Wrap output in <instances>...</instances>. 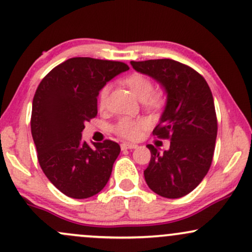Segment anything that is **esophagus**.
<instances>
[{
  "instance_id": "obj_1",
  "label": "esophagus",
  "mask_w": 252,
  "mask_h": 252,
  "mask_svg": "<svg viewBox=\"0 0 252 252\" xmlns=\"http://www.w3.org/2000/svg\"><path fill=\"white\" fill-rule=\"evenodd\" d=\"M136 147H137V145H135V143H129V142H123L121 145L122 151H126V149H134Z\"/></svg>"
}]
</instances>
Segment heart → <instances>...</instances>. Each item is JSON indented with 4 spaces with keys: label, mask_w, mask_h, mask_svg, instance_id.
<instances>
[{
    "label": "heart",
    "mask_w": 252,
    "mask_h": 252,
    "mask_svg": "<svg viewBox=\"0 0 252 252\" xmlns=\"http://www.w3.org/2000/svg\"><path fill=\"white\" fill-rule=\"evenodd\" d=\"M123 82L128 86L131 93L136 96L139 100L146 106L151 109H156L165 101L164 91H153V81L148 76L143 75L141 73H132L130 75L124 77ZM107 96H109V87L104 86L98 93V105L100 109H104L107 103ZM147 126V122L142 118H121L117 123L113 126L112 131L118 136L126 140H136L139 139L141 131Z\"/></svg>",
    "instance_id": "heart-1"
}]
</instances>
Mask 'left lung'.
<instances>
[{"mask_svg": "<svg viewBox=\"0 0 252 252\" xmlns=\"http://www.w3.org/2000/svg\"><path fill=\"white\" fill-rule=\"evenodd\" d=\"M130 63L136 71L159 81L167 92L166 107L153 135L171 140L170 149L160 153L147 145L152 157L143 171L146 183L162 197H183L202 182L212 165L218 134L212 91L200 73L177 61Z\"/></svg>", "mask_w": 252, "mask_h": 252, "instance_id": "obj_1", "label": "left lung"}]
</instances>
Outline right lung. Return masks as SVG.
<instances>
[{
	"label": "right lung",
	"instance_id": "obj_1",
	"mask_svg": "<svg viewBox=\"0 0 252 252\" xmlns=\"http://www.w3.org/2000/svg\"><path fill=\"white\" fill-rule=\"evenodd\" d=\"M128 64L118 61L74 57L44 76L33 96L31 131L39 165L61 192L88 198L106 185L121 152L105 140L90 147L81 141L86 122L96 117V96Z\"/></svg>",
	"mask_w": 252,
	"mask_h": 252
}]
</instances>
